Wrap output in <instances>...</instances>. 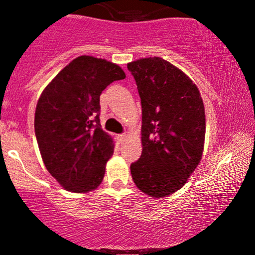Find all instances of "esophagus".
I'll use <instances>...</instances> for the list:
<instances>
[{
	"label": "esophagus",
	"mask_w": 255,
	"mask_h": 255,
	"mask_svg": "<svg viewBox=\"0 0 255 255\" xmlns=\"http://www.w3.org/2000/svg\"><path fill=\"white\" fill-rule=\"evenodd\" d=\"M118 137L120 141H124L126 137H127V134H120V135H118Z\"/></svg>",
	"instance_id": "34e87169"
}]
</instances>
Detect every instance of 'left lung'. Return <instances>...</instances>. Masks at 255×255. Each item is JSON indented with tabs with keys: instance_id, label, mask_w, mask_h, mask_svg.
I'll list each match as a JSON object with an SVG mask.
<instances>
[{
	"instance_id": "obj_1",
	"label": "left lung",
	"mask_w": 255,
	"mask_h": 255,
	"mask_svg": "<svg viewBox=\"0 0 255 255\" xmlns=\"http://www.w3.org/2000/svg\"><path fill=\"white\" fill-rule=\"evenodd\" d=\"M142 108L141 156L131 163L137 188L164 198L182 188L201 160L205 108L197 85L160 57L127 64Z\"/></svg>"
}]
</instances>
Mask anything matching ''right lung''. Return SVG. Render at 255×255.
I'll use <instances>...</instances> for the list:
<instances>
[{
    "label": "right lung",
    "instance_id": "right-lung-1",
    "mask_svg": "<svg viewBox=\"0 0 255 255\" xmlns=\"http://www.w3.org/2000/svg\"><path fill=\"white\" fill-rule=\"evenodd\" d=\"M126 78L118 64L79 56L43 90L34 114L42 159L64 189L87 193L103 181L114 141L99 124L102 91Z\"/></svg>",
    "mask_w": 255,
    "mask_h": 255
}]
</instances>
